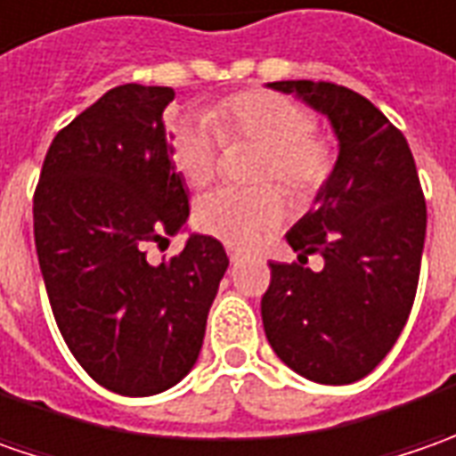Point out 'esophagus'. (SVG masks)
<instances>
[{
    "label": "esophagus",
    "instance_id": "obj_1",
    "mask_svg": "<svg viewBox=\"0 0 456 456\" xmlns=\"http://www.w3.org/2000/svg\"><path fill=\"white\" fill-rule=\"evenodd\" d=\"M228 258H231V264H238V261H243V254H240V251H236V248H231V246H228Z\"/></svg>",
    "mask_w": 456,
    "mask_h": 456
}]
</instances>
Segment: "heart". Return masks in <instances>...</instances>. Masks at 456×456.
<instances>
[{
    "label": "heart",
    "instance_id": "obj_1",
    "mask_svg": "<svg viewBox=\"0 0 456 456\" xmlns=\"http://www.w3.org/2000/svg\"><path fill=\"white\" fill-rule=\"evenodd\" d=\"M213 121L218 130L202 116H177L169 129L172 165L192 187H205L216 177L223 136L261 144L266 154L258 165V183L276 180L291 195L312 192L332 169V150L314 136L317 118L291 98L272 91L238 94L213 109ZM281 218L284 205L272 187H220L195 208V220L205 233L238 248L254 246Z\"/></svg>",
    "mask_w": 456,
    "mask_h": 456
}]
</instances>
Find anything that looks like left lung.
I'll list each match as a JSON object with an SVG mask.
<instances>
[{
	"instance_id": "8db88e82",
	"label": "left lung",
	"mask_w": 456,
	"mask_h": 456,
	"mask_svg": "<svg viewBox=\"0 0 456 456\" xmlns=\"http://www.w3.org/2000/svg\"><path fill=\"white\" fill-rule=\"evenodd\" d=\"M269 88L322 114L338 159L314 208L287 233L302 264H272L261 320L273 353L314 383H355L386 358L409 320L427 202L406 136L376 106L335 83L276 80ZM325 258L322 273L305 256Z\"/></svg>"
}]
</instances>
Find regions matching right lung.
<instances>
[{
  "label": "right lung",
  "mask_w": 456,
  "mask_h": 456,
  "mask_svg": "<svg viewBox=\"0 0 456 456\" xmlns=\"http://www.w3.org/2000/svg\"><path fill=\"white\" fill-rule=\"evenodd\" d=\"M167 86H116L76 116L45 154L35 248L61 335L98 386L154 395L198 362L228 269L223 243L190 233L183 254L147 261L151 243L187 231L172 165Z\"/></svg>",
  "instance_id": "right-lung-1"
}]
</instances>
